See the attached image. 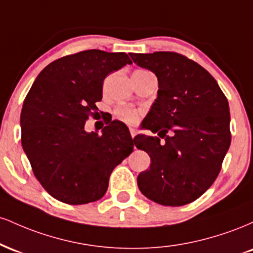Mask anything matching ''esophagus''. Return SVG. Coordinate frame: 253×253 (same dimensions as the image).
<instances>
[{"label": "esophagus", "instance_id": "obj_1", "mask_svg": "<svg viewBox=\"0 0 253 253\" xmlns=\"http://www.w3.org/2000/svg\"><path fill=\"white\" fill-rule=\"evenodd\" d=\"M129 132H130V136H132V138H134V136L136 135V129L135 128H132V127H130Z\"/></svg>", "mask_w": 253, "mask_h": 253}]
</instances>
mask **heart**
I'll return each mask as SVG.
<instances>
[{"label": "heart", "mask_w": 253, "mask_h": 253, "mask_svg": "<svg viewBox=\"0 0 253 253\" xmlns=\"http://www.w3.org/2000/svg\"><path fill=\"white\" fill-rule=\"evenodd\" d=\"M140 110L133 108L130 106H119L115 109V115L120 119V120L125 121L128 124H134L140 118Z\"/></svg>", "instance_id": "1"}]
</instances>
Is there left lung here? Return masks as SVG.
<instances>
[{"label":"left lung","mask_w":253,"mask_h":253,"mask_svg":"<svg viewBox=\"0 0 253 253\" xmlns=\"http://www.w3.org/2000/svg\"><path fill=\"white\" fill-rule=\"evenodd\" d=\"M129 56L156 75L159 88L143 121V128L159 136L134 138L151 158L150 169L136 178L139 189L163 206L195 201L216 179L231 145L227 98L210 72L182 54Z\"/></svg>","instance_id":"obj_1"}]
</instances>
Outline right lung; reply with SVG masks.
<instances>
[{
    "instance_id": "1",
    "label": "right lung",
    "mask_w": 253,
    "mask_h": 253,
    "mask_svg": "<svg viewBox=\"0 0 253 253\" xmlns=\"http://www.w3.org/2000/svg\"><path fill=\"white\" fill-rule=\"evenodd\" d=\"M130 63L124 52H78L48 64L28 91L20 117L22 149L34 176L58 201L100 200L112 171L133 151L129 130L120 121L101 134L84 129L102 100L104 78Z\"/></svg>"
}]
</instances>
